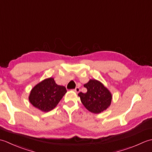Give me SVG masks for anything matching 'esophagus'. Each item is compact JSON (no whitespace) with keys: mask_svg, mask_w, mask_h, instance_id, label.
Returning a JSON list of instances; mask_svg holds the SVG:
<instances>
[{"mask_svg":"<svg viewBox=\"0 0 152 152\" xmlns=\"http://www.w3.org/2000/svg\"><path fill=\"white\" fill-rule=\"evenodd\" d=\"M80 91V88H78V87H77V88H76V89H74V91L76 93H79Z\"/></svg>","mask_w":152,"mask_h":152,"instance_id":"1","label":"esophagus"}]
</instances>
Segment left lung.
Instances as JSON below:
<instances>
[{"mask_svg":"<svg viewBox=\"0 0 152 152\" xmlns=\"http://www.w3.org/2000/svg\"><path fill=\"white\" fill-rule=\"evenodd\" d=\"M83 86L88 91L86 93L80 92L78 96L83 106L89 112L99 114L110 106L112 99L111 93L101 82L90 80Z\"/></svg>","mask_w":152,"mask_h":152,"instance_id":"left-lung-1","label":"left lung"}]
</instances>
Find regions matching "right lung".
<instances>
[{
	"instance_id": "add662e5",
	"label": "right lung",
	"mask_w": 152,
	"mask_h": 152,
	"mask_svg": "<svg viewBox=\"0 0 152 152\" xmlns=\"http://www.w3.org/2000/svg\"><path fill=\"white\" fill-rule=\"evenodd\" d=\"M66 93L65 87L57 85L54 78H49L31 89L28 100L35 108L48 112L56 107Z\"/></svg>"
}]
</instances>
